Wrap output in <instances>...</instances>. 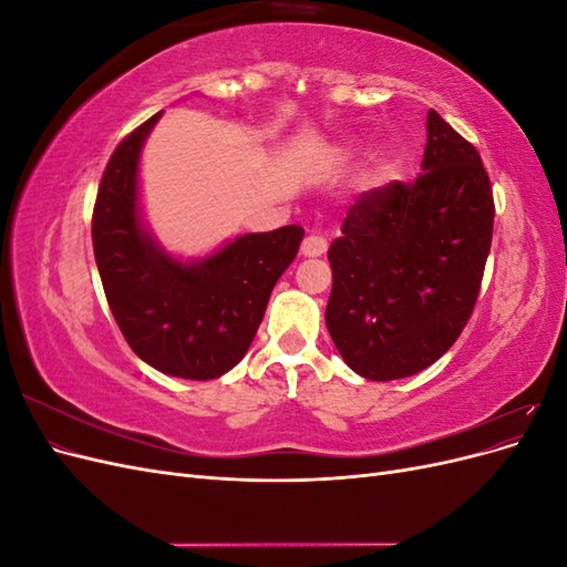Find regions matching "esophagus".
<instances>
[{
  "mask_svg": "<svg viewBox=\"0 0 567 567\" xmlns=\"http://www.w3.org/2000/svg\"><path fill=\"white\" fill-rule=\"evenodd\" d=\"M326 248H329V244H326V238L323 236H317V234H310L302 241V246H300V252L305 255V257H321L323 252H326Z\"/></svg>",
  "mask_w": 567,
  "mask_h": 567,
  "instance_id": "esophagus-1",
  "label": "esophagus"
}]
</instances>
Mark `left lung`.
I'll return each mask as SVG.
<instances>
[{
  "instance_id": "left-lung-1",
  "label": "left lung",
  "mask_w": 567,
  "mask_h": 567,
  "mask_svg": "<svg viewBox=\"0 0 567 567\" xmlns=\"http://www.w3.org/2000/svg\"><path fill=\"white\" fill-rule=\"evenodd\" d=\"M421 175L362 194L329 248L326 326L346 364L398 381L435 364L468 323L492 246L477 148L427 111Z\"/></svg>"
}]
</instances>
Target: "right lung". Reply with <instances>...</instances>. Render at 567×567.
<instances>
[{
  "label": "right lung",
  "mask_w": 567,
  "mask_h": 567,
  "mask_svg": "<svg viewBox=\"0 0 567 567\" xmlns=\"http://www.w3.org/2000/svg\"><path fill=\"white\" fill-rule=\"evenodd\" d=\"M161 113L117 144L99 184L92 244L127 346L161 373L210 381L241 362L302 227L238 236L198 262L167 255L140 217V153Z\"/></svg>",
  "instance_id": "add662e5"
}]
</instances>
